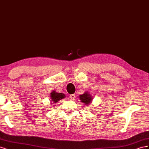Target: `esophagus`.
<instances>
[{"mask_svg": "<svg viewBox=\"0 0 149 149\" xmlns=\"http://www.w3.org/2000/svg\"><path fill=\"white\" fill-rule=\"evenodd\" d=\"M70 97V100H74V98H75V97H76V96H75V94H71Z\"/></svg>", "mask_w": 149, "mask_h": 149, "instance_id": "1", "label": "esophagus"}]
</instances>
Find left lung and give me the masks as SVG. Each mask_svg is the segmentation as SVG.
I'll use <instances>...</instances> for the list:
<instances>
[{
    "label": "left lung",
    "instance_id": "left-lung-1",
    "mask_svg": "<svg viewBox=\"0 0 149 149\" xmlns=\"http://www.w3.org/2000/svg\"><path fill=\"white\" fill-rule=\"evenodd\" d=\"M79 97L80 99V101L86 105L89 104L93 100V97L91 96V95H90L89 92H85L83 94L79 95Z\"/></svg>",
    "mask_w": 149,
    "mask_h": 149
}]
</instances>
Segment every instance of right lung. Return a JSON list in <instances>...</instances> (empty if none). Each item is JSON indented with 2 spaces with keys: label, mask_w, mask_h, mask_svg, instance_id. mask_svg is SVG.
Instances as JSON below:
<instances>
[{
  "label": "right lung",
  "mask_w": 149,
  "mask_h": 149,
  "mask_svg": "<svg viewBox=\"0 0 149 149\" xmlns=\"http://www.w3.org/2000/svg\"><path fill=\"white\" fill-rule=\"evenodd\" d=\"M50 97L52 101V103H56L65 97V95L63 93H56L55 91H53L50 93Z\"/></svg>",
  "instance_id": "right-lung-1"
}]
</instances>
